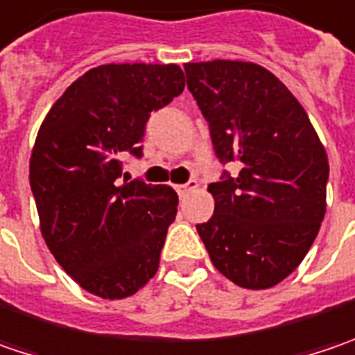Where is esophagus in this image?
Listing matches in <instances>:
<instances>
[{
	"instance_id": "obj_1",
	"label": "esophagus",
	"mask_w": 355,
	"mask_h": 355,
	"mask_svg": "<svg viewBox=\"0 0 355 355\" xmlns=\"http://www.w3.org/2000/svg\"><path fill=\"white\" fill-rule=\"evenodd\" d=\"M198 187V182L196 180H189L187 184H180V186H175V191L180 193V196H186L187 191H191V189H196Z\"/></svg>"
}]
</instances>
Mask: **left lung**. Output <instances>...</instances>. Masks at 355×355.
Instances as JSON below:
<instances>
[{"label": "left lung", "instance_id": "1", "mask_svg": "<svg viewBox=\"0 0 355 355\" xmlns=\"http://www.w3.org/2000/svg\"><path fill=\"white\" fill-rule=\"evenodd\" d=\"M216 155L238 162L209 184L216 209L198 223L211 263L234 284L266 290L302 263L326 214L329 164L306 110L252 62L186 63Z\"/></svg>", "mask_w": 355, "mask_h": 355}]
</instances>
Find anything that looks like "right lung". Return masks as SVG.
<instances>
[{
    "label": "right lung",
    "mask_w": 355,
    "mask_h": 355,
    "mask_svg": "<svg viewBox=\"0 0 355 355\" xmlns=\"http://www.w3.org/2000/svg\"><path fill=\"white\" fill-rule=\"evenodd\" d=\"M186 87L180 65L107 63L85 71L49 110L29 159V186L49 252L85 292L121 300L159 268L178 193L133 180L151 112Z\"/></svg>",
    "instance_id": "right-lung-1"
}]
</instances>
